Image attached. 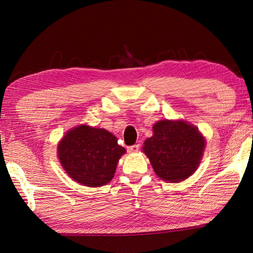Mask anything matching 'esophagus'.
Masks as SVG:
<instances>
[{
	"mask_svg": "<svg viewBox=\"0 0 253 253\" xmlns=\"http://www.w3.org/2000/svg\"><path fill=\"white\" fill-rule=\"evenodd\" d=\"M138 149H139V144H135V145H132V146L127 147V151L129 153H136V152H138Z\"/></svg>",
	"mask_w": 253,
	"mask_h": 253,
	"instance_id": "esophagus-1",
	"label": "esophagus"
}]
</instances>
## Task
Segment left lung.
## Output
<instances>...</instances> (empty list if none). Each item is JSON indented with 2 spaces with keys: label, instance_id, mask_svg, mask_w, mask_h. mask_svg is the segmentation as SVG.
<instances>
[{
  "label": "left lung",
  "instance_id": "1",
  "mask_svg": "<svg viewBox=\"0 0 253 253\" xmlns=\"http://www.w3.org/2000/svg\"><path fill=\"white\" fill-rule=\"evenodd\" d=\"M204 148V137L194 125L165 119L154 124L153 136L144 142L143 152L158 177L178 183L198 169Z\"/></svg>",
  "mask_w": 253,
  "mask_h": 253
}]
</instances>
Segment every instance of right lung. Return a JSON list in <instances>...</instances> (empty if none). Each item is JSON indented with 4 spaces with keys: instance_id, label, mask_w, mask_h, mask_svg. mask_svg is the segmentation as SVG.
Listing matches in <instances>:
<instances>
[{
    "instance_id": "obj_1",
    "label": "right lung",
    "mask_w": 253,
    "mask_h": 253,
    "mask_svg": "<svg viewBox=\"0 0 253 253\" xmlns=\"http://www.w3.org/2000/svg\"><path fill=\"white\" fill-rule=\"evenodd\" d=\"M126 149L104 128L80 125L68 130L58 144V158L67 174L81 185L108 184Z\"/></svg>"
}]
</instances>
